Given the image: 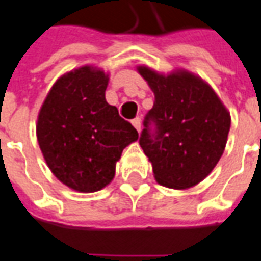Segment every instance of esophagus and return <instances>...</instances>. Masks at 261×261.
<instances>
[{
  "label": "esophagus",
  "instance_id": "obj_1",
  "mask_svg": "<svg viewBox=\"0 0 261 261\" xmlns=\"http://www.w3.org/2000/svg\"><path fill=\"white\" fill-rule=\"evenodd\" d=\"M131 123H133V125L136 127V130L138 131V133L141 131V118H140V117L133 118V120H131Z\"/></svg>",
  "mask_w": 261,
  "mask_h": 261
}]
</instances>
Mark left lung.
Here are the masks:
<instances>
[{
	"mask_svg": "<svg viewBox=\"0 0 261 261\" xmlns=\"http://www.w3.org/2000/svg\"><path fill=\"white\" fill-rule=\"evenodd\" d=\"M137 70L155 96L144 120L140 145L156 182L172 189L198 185L225 151L230 113L205 80L188 70L169 74L147 66Z\"/></svg>",
	"mask_w": 261,
	"mask_h": 261,
	"instance_id": "left-lung-1",
	"label": "left lung"
}]
</instances>
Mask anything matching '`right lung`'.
Wrapping results in <instances>:
<instances>
[{"label": "right lung", "instance_id": "right-lung-1", "mask_svg": "<svg viewBox=\"0 0 261 261\" xmlns=\"http://www.w3.org/2000/svg\"><path fill=\"white\" fill-rule=\"evenodd\" d=\"M109 74L82 66L55 82L42 105L36 137L52 174L77 192L109 185L123 149L138 138L133 125L106 101Z\"/></svg>", "mask_w": 261, "mask_h": 261}]
</instances>
